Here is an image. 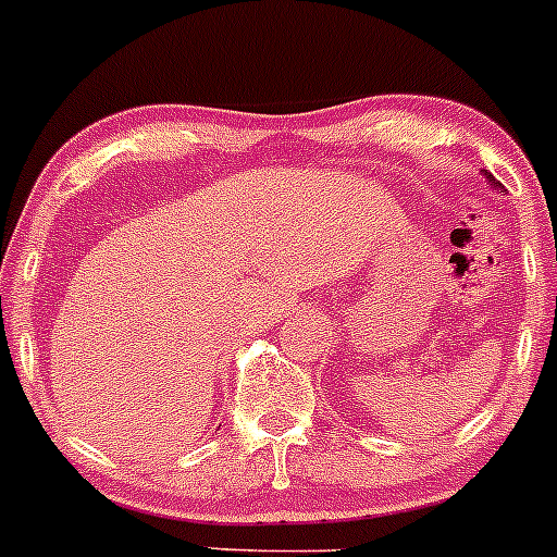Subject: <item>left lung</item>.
I'll list each match as a JSON object with an SVG mask.
<instances>
[{
    "instance_id": "left-lung-1",
    "label": "left lung",
    "mask_w": 557,
    "mask_h": 557,
    "mask_svg": "<svg viewBox=\"0 0 557 557\" xmlns=\"http://www.w3.org/2000/svg\"><path fill=\"white\" fill-rule=\"evenodd\" d=\"M484 180H487L493 187H500V182H495V176L487 174V171H484ZM500 193H504V187H500Z\"/></svg>"
}]
</instances>
